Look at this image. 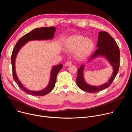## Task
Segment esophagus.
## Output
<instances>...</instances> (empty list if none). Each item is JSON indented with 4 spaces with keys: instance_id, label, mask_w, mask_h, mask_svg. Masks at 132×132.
Segmentation results:
<instances>
[{
    "instance_id": "esophagus-1",
    "label": "esophagus",
    "mask_w": 132,
    "mask_h": 132,
    "mask_svg": "<svg viewBox=\"0 0 132 132\" xmlns=\"http://www.w3.org/2000/svg\"><path fill=\"white\" fill-rule=\"evenodd\" d=\"M71 64H72V62H71V61H67L66 63H65V66H70V65H71Z\"/></svg>"
}]
</instances>
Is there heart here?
<instances>
[{
    "mask_svg": "<svg viewBox=\"0 0 132 132\" xmlns=\"http://www.w3.org/2000/svg\"><path fill=\"white\" fill-rule=\"evenodd\" d=\"M65 47L68 51H73L77 48L76 57L79 59H84L91 53L94 48V44L90 39H85L81 35H74L67 39Z\"/></svg>",
    "mask_w": 132,
    "mask_h": 132,
    "instance_id": "1",
    "label": "heart"
}]
</instances>
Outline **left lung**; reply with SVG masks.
Masks as SVG:
<instances>
[{
    "label": "left lung",
    "mask_w": 132,
    "mask_h": 132,
    "mask_svg": "<svg viewBox=\"0 0 132 132\" xmlns=\"http://www.w3.org/2000/svg\"><path fill=\"white\" fill-rule=\"evenodd\" d=\"M97 50L95 52L89 61L96 58L97 56L105 57L113 68V72L108 82L99 86H93L87 84L84 78V65L78 69L76 84L81 90L90 92L95 93L108 88L118 73L120 67V50L114 39L106 32L101 31L99 33L98 40L97 44Z\"/></svg>",
    "instance_id": "1"
}]
</instances>
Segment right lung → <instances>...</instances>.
Here are the masks:
<instances>
[{
    "label": "right lung",
    "mask_w": 132,
    "mask_h": 132,
    "mask_svg": "<svg viewBox=\"0 0 132 132\" xmlns=\"http://www.w3.org/2000/svg\"><path fill=\"white\" fill-rule=\"evenodd\" d=\"M55 31L56 28L54 27H42L35 29L21 37L17 42L13 50L11 58V62L12 67L13 78L22 91L29 94L30 95L35 96H43L50 92L55 87L56 77H57V75L59 71L62 68L63 65L60 64L53 67L51 72L50 82L48 86L44 89L39 91H31L24 87L17 77L15 69V61L16 55L20 49L28 41L33 40H45L52 39L54 37V35Z\"/></svg>",
    "instance_id": "right-lung-1"
}]
</instances>
